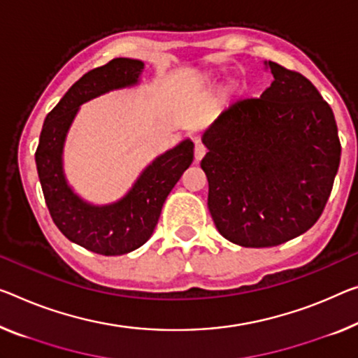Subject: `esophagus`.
Instances as JSON below:
<instances>
[{
  "label": "esophagus",
  "mask_w": 358,
  "mask_h": 358,
  "mask_svg": "<svg viewBox=\"0 0 358 358\" xmlns=\"http://www.w3.org/2000/svg\"><path fill=\"white\" fill-rule=\"evenodd\" d=\"M206 153V147L203 145V142L200 139H195V160L200 162Z\"/></svg>",
  "instance_id": "obj_1"
}]
</instances>
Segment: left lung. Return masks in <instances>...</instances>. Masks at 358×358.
Wrapping results in <instances>:
<instances>
[{
  "mask_svg": "<svg viewBox=\"0 0 358 358\" xmlns=\"http://www.w3.org/2000/svg\"><path fill=\"white\" fill-rule=\"evenodd\" d=\"M261 97L234 101L203 133L208 208L224 238L267 248L318 221L336 178L341 144L333 110L306 76L264 62Z\"/></svg>",
  "mask_w": 358,
  "mask_h": 358,
  "instance_id": "8db88e82",
  "label": "left lung"
}]
</instances>
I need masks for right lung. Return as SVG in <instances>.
Listing matches in <instances>:
<instances>
[{"mask_svg":"<svg viewBox=\"0 0 358 358\" xmlns=\"http://www.w3.org/2000/svg\"><path fill=\"white\" fill-rule=\"evenodd\" d=\"M145 64L117 57L86 75L48 113L35 162L48 210L70 241L103 256H120L150 238L163 203L194 162V142L180 141L142 169L133 187L117 201L94 205L71 189L64 171V145L80 107L110 91L139 85Z\"/></svg>","mask_w":358,"mask_h":358,"instance_id":"add662e5","label":"right lung"}]
</instances>
